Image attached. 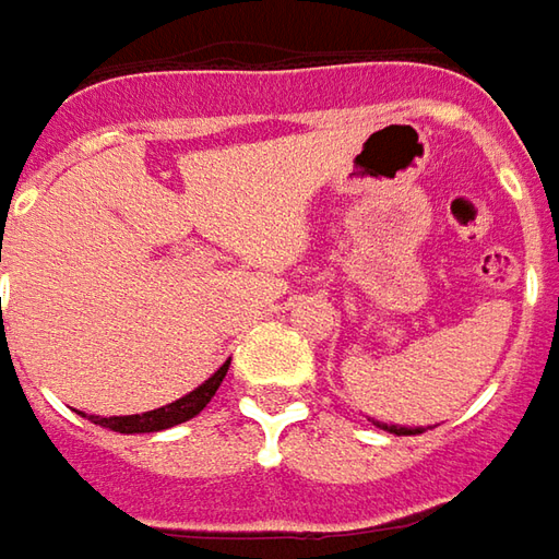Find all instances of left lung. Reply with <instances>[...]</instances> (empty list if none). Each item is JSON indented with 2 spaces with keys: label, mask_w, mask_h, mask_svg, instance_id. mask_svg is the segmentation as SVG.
<instances>
[{
  "label": "left lung",
  "mask_w": 559,
  "mask_h": 559,
  "mask_svg": "<svg viewBox=\"0 0 559 559\" xmlns=\"http://www.w3.org/2000/svg\"><path fill=\"white\" fill-rule=\"evenodd\" d=\"M376 426H382V429H389V432H395V436H417V432H423V429H411V426H389V423H379V419H373Z\"/></svg>",
  "instance_id": "8db88e82"
}]
</instances>
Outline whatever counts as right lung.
I'll return each mask as SVG.
<instances>
[{
    "instance_id": "right-lung-1",
    "label": "right lung",
    "mask_w": 559,
    "mask_h": 559,
    "mask_svg": "<svg viewBox=\"0 0 559 559\" xmlns=\"http://www.w3.org/2000/svg\"><path fill=\"white\" fill-rule=\"evenodd\" d=\"M226 370H229V360H226L224 367L211 376V379H204L199 389H192L189 395H183L180 401H174V404H164V407H158V411L130 414V417H90V419L98 423V426H105V429L127 432V436H133V432H162V429H170V426H177V423H186V419H192L195 414H202L204 404H207V401L214 397V392L221 389Z\"/></svg>"
}]
</instances>
